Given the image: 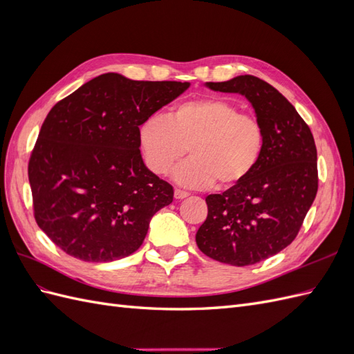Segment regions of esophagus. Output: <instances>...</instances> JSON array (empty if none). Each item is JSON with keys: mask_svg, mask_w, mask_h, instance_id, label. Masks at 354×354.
<instances>
[{"mask_svg": "<svg viewBox=\"0 0 354 354\" xmlns=\"http://www.w3.org/2000/svg\"><path fill=\"white\" fill-rule=\"evenodd\" d=\"M187 196H189V194H187L186 190H181V189H176L174 190V198L176 199H185Z\"/></svg>", "mask_w": 354, "mask_h": 354, "instance_id": "esophagus-1", "label": "esophagus"}]
</instances>
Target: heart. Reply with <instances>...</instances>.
<instances>
[{
  "label": "heart",
  "instance_id": "obj_1",
  "mask_svg": "<svg viewBox=\"0 0 354 354\" xmlns=\"http://www.w3.org/2000/svg\"><path fill=\"white\" fill-rule=\"evenodd\" d=\"M137 137L145 164L159 176L168 174L189 147L192 156L174 171V178L194 189L216 181L220 187L241 185L259 165L264 149L261 122L217 97L181 102L168 118L149 116Z\"/></svg>",
  "mask_w": 354,
  "mask_h": 354
}]
</instances>
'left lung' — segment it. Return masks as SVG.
I'll use <instances>...</instances> for the list:
<instances>
[{
  "label": "left lung",
  "mask_w": 354,
  "mask_h": 354,
  "mask_svg": "<svg viewBox=\"0 0 354 354\" xmlns=\"http://www.w3.org/2000/svg\"><path fill=\"white\" fill-rule=\"evenodd\" d=\"M208 88L248 100L264 130L259 165L241 185L208 195L198 248L232 266L260 263L281 252L299 232L317 194V152L312 131L294 106L270 84L241 75Z\"/></svg>",
  "instance_id": "obj_1"
}]
</instances>
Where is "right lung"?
Returning a JSON list of instances; mask_svg holds the SVG:
<instances>
[{
  "label": "right lung",
  "mask_w": 354,
  "mask_h": 354,
  "mask_svg": "<svg viewBox=\"0 0 354 354\" xmlns=\"http://www.w3.org/2000/svg\"><path fill=\"white\" fill-rule=\"evenodd\" d=\"M189 85L109 72L53 106L28 176L37 224L60 250L106 263L140 248L174 190L145 165L138 127Z\"/></svg>",
  "instance_id": "1"
}]
</instances>
